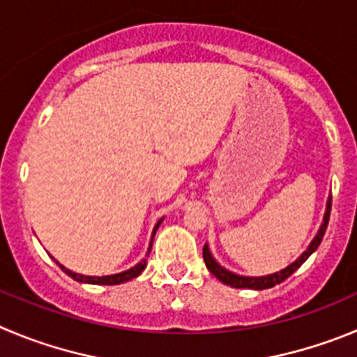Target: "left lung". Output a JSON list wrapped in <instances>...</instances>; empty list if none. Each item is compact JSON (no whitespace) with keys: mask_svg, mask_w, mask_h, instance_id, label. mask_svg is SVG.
I'll return each mask as SVG.
<instances>
[{"mask_svg":"<svg viewBox=\"0 0 357 357\" xmlns=\"http://www.w3.org/2000/svg\"><path fill=\"white\" fill-rule=\"evenodd\" d=\"M329 213H331V195H329L328 202H326V211H324V218H322L321 227H319L317 234H315V238L312 239L308 248H306L305 252H303V254L292 262V264H289L287 268L284 269H280V271L271 273V275H264V276H243V275H238V273H232L216 262V259L213 257L211 254V250H209L208 243H206L204 250H202V257H204L206 268H208L209 273H213V275L222 282V284L231 285V287H236V289H254V291H264V289L275 287V285L282 284L284 280H287L296 269L301 268L303 262H305L306 259H308L310 255L314 254L315 250L319 248V245H321L322 238H324L326 234V229H328Z\"/></svg>","mask_w":357,"mask_h":357,"instance_id":"1","label":"left lung"}]
</instances>
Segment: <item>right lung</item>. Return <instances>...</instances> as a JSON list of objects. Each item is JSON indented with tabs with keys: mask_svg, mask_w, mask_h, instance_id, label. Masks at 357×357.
Listing matches in <instances>:
<instances>
[{
	"mask_svg": "<svg viewBox=\"0 0 357 357\" xmlns=\"http://www.w3.org/2000/svg\"><path fill=\"white\" fill-rule=\"evenodd\" d=\"M162 222H163V218H160L158 222H156L155 227H153L151 239H149V248H148V254H146V257H148L149 252H151L153 238H155L156 231H158V227H160V224H162ZM56 264H58L59 268H61L63 271H65L66 275L70 276V278H73V280H75V282H81V284H91V285H119V284H125V282H128V280H132V278H137V276L141 275L142 271H144L146 264H148V259H142V261L137 262V264L133 266V268L125 269V271H121V273H114V275H103V276L81 275V273L70 271L68 268H65V266H63V264H59L58 261H56Z\"/></svg>",
	"mask_w": 357,
	"mask_h": 357,
	"instance_id": "right-lung-1",
	"label": "right lung"
}]
</instances>
